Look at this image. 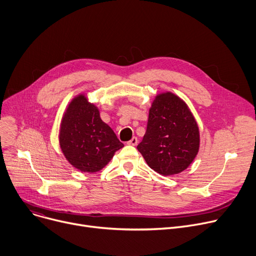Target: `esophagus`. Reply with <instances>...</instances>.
<instances>
[{
  "instance_id": "obj_1",
  "label": "esophagus",
  "mask_w": 256,
  "mask_h": 256,
  "mask_svg": "<svg viewBox=\"0 0 256 256\" xmlns=\"http://www.w3.org/2000/svg\"><path fill=\"white\" fill-rule=\"evenodd\" d=\"M128 145H132V146H136L138 144V139H137V137H132L130 141H128V143H126Z\"/></svg>"
}]
</instances>
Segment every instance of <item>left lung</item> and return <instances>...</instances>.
I'll list each match as a JSON object with an SVG mask.
<instances>
[{
  "label": "left lung",
  "mask_w": 256,
  "mask_h": 256,
  "mask_svg": "<svg viewBox=\"0 0 256 256\" xmlns=\"http://www.w3.org/2000/svg\"><path fill=\"white\" fill-rule=\"evenodd\" d=\"M198 147V128L188 107L171 92L156 96L137 146L147 164L164 176L178 174L192 162Z\"/></svg>",
  "instance_id": "8db88e82"
}]
</instances>
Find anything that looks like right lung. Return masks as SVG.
<instances>
[{
    "instance_id": "obj_1",
    "label": "right lung",
    "mask_w": 256,
    "mask_h": 256,
    "mask_svg": "<svg viewBox=\"0 0 256 256\" xmlns=\"http://www.w3.org/2000/svg\"><path fill=\"white\" fill-rule=\"evenodd\" d=\"M60 144L69 162L88 173L103 168L115 151L124 147L113 130L102 120L98 108L82 94L71 102L62 117Z\"/></svg>"
}]
</instances>
